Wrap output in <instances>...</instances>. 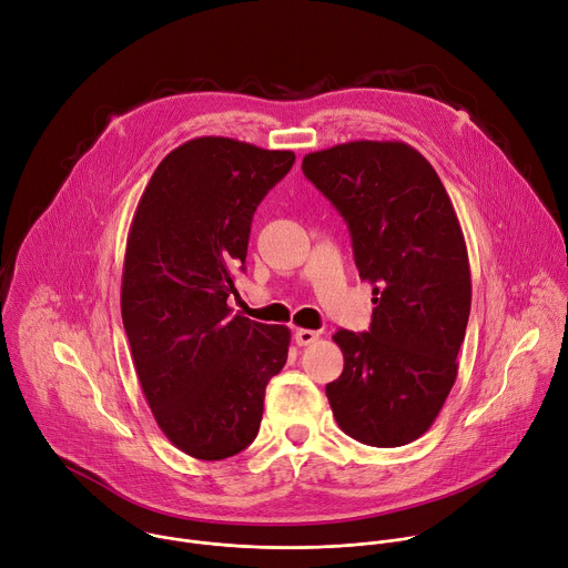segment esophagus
Listing matches in <instances>:
<instances>
[{
  "instance_id": "34e87169",
  "label": "esophagus",
  "mask_w": 568,
  "mask_h": 568,
  "mask_svg": "<svg viewBox=\"0 0 568 568\" xmlns=\"http://www.w3.org/2000/svg\"><path fill=\"white\" fill-rule=\"evenodd\" d=\"M316 339H318V333L307 331V328H298V331L294 333V342H296L298 346H310V344H314Z\"/></svg>"
}]
</instances>
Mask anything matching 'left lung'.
<instances>
[{
    "label": "left lung",
    "mask_w": 568,
    "mask_h": 568,
    "mask_svg": "<svg viewBox=\"0 0 568 568\" xmlns=\"http://www.w3.org/2000/svg\"><path fill=\"white\" fill-rule=\"evenodd\" d=\"M305 178L351 229L373 285L368 333L339 331L326 386L337 425L373 447L420 438L456 382L471 305L465 237L429 161L402 141H351L303 156Z\"/></svg>",
    "instance_id": "1"
}]
</instances>
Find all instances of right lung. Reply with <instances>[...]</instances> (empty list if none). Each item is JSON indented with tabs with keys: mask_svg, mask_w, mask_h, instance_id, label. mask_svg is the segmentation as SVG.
<instances>
[{
	"mask_svg": "<svg viewBox=\"0 0 568 568\" xmlns=\"http://www.w3.org/2000/svg\"><path fill=\"white\" fill-rule=\"evenodd\" d=\"M292 150L200 136L169 152L134 211L121 316L148 407L166 438L200 460L250 447L290 331L231 314L252 217L292 169Z\"/></svg>",
	"mask_w": 568,
	"mask_h": 568,
	"instance_id": "1",
	"label": "right lung"
}]
</instances>
